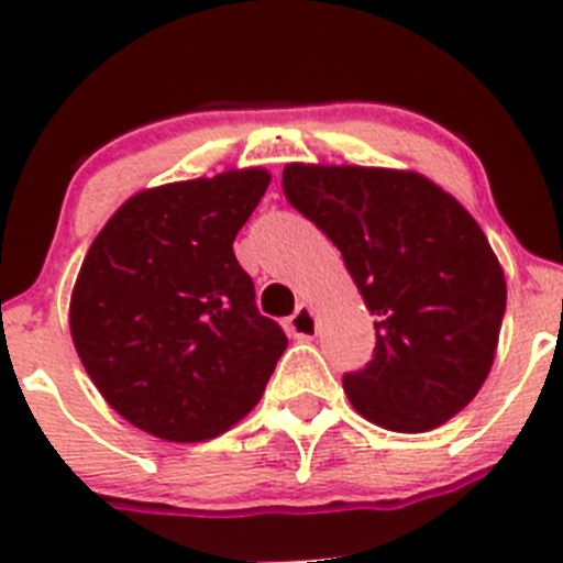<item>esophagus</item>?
Returning <instances> with one entry per match:
<instances>
[{"mask_svg": "<svg viewBox=\"0 0 563 563\" xmlns=\"http://www.w3.org/2000/svg\"><path fill=\"white\" fill-rule=\"evenodd\" d=\"M316 327H318V323H316V313H313V308H308V305H299L297 313H294V316L286 321L288 334H291V338H299V340L313 338Z\"/></svg>", "mask_w": 563, "mask_h": 563, "instance_id": "1", "label": "esophagus"}]
</instances>
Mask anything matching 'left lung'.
Instances as JSON below:
<instances>
[{
  "mask_svg": "<svg viewBox=\"0 0 563 563\" xmlns=\"http://www.w3.org/2000/svg\"><path fill=\"white\" fill-rule=\"evenodd\" d=\"M286 198L343 253L376 354L343 389L367 422L428 433L463 411L498 349L507 280L485 231L419 172L288 163Z\"/></svg>",
  "mask_w": 563,
  "mask_h": 563,
  "instance_id": "left-lung-1",
  "label": "left lung"
}]
</instances>
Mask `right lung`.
<instances>
[{"label": "right lung", "instance_id": "add662e5", "mask_svg": "<svg viewBox=\"0 0 563 563\" xmlns=\"http://www.w3.org/2000/svg\"><path fill=\"white\" fill-rule=\"evenodd\" d=\"M269 181L250 166L146 187L87 250L70 294L73 345L108 406L155 439L223 435L258 406L286 351L234 255Z\"/></svg>", "mask_w": 563, "mask_h": 563}]
</instances>
